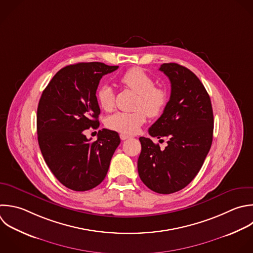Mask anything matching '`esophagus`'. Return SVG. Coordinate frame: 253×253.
Wrapping results in <instances>:
<instances>
[{
    "label": "esophagus",
    "mask_w": 253,
    "mask_h": 253,
    "mask_svg": "<svg viewBox=\"0 0 253 253\" xmlns=\"http://www.w3.org/2000/svg\"><path fill=\"white\" fill-rule=\"evenodd\" d=\"M120 136H121V139H122V140H126V139H127V138L130 137L129 135H126V134H124V133H121Z\"/></svg>",
    "instance_id": "obj_1"
}]
</instances>
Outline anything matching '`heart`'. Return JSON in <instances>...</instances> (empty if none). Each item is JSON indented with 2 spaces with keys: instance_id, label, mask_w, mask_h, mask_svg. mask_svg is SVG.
<instances>
[{
  "instance_id": "heart-1",
  "label": "heart",
  "mask_w": 253,
  "mask_h": 253,
  "mask_svg": "<svg viewBox=\"0 0 253 253\" xmlns=\"http://www.w3.org/2000/svg\"><path fill=\"white\" fill-rule=\"evenodd\" d=\"M120 82L137 94L135 100L137 110L132 113H116L107 119L106 125L110 129L124 134H133L145 123L147 116L154 118L163 112L167 106L169 94L164 86L154 85L152 77L139 67H132L126 71L120 77ZM96 97L103 111L113 110L114 91L109 85L100 87Z\"/></svg>"
}]
</instances>
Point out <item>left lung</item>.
<instances>
[{"instance_id":"obj_1","label":"left lung","mask_w":253,"mask_h":253,"mask_svg":"<svg viewBox=\"0 0 253 253\" xmlns=\"http://www.w3.org/2000/svg\"><path fill=\"white\" fill-rule=\"evenodd\" d=\"M159 70L170 80L171 95L148 132L167 137V146L160 149L150 138L139 137L137 170L150 190L171 194L185 188L200 171L212 141L213 115L208 92L191 70L177 63H163Z\"/></svg>"}]
</instances>
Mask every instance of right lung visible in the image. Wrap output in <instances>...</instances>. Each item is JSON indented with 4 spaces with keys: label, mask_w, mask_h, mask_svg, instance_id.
Here are the masks:
<instances>
[{
    "label": "right lung",
    "mask_w": 253,
    "mask_h": 253,
    "mask_svg": "<svg viewBox=\"0 0 253 253\" xmlns=\"http://www.w3.org/2000/svg\"><path fill=\"white\" fill-rule=\"evenodd\" d=\"M101 62H81L60 69L43 90L38 116V140L56 179L73 191H88L106 177L119 133L103 128L96 141L84 134L99 126L96 91L101 78L117 70Z\"/></svg>",
    "instance_id": "1"
}]
</instances>
